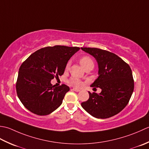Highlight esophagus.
I'll list each match as a JSON object with an SVG mask.
<instances>
[{"mask_svg":"<svg viewBox=\"0 0 149 149\" xmlns=\"http://www.w3.org/2000/svg\"><path fill=\"white\" fill-rule=\"evenodd\" d=\"M72 90L74 91H76V92H79V91H80V90L79 89H77V88H73V89H72Z\"/></svg>","mask_w":149,"mask_h":149,"instance_id":"obj_1","label":"esophagus"}]
</instances>
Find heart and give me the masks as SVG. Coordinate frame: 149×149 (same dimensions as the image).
I'll return each instance as SVG.
<instances>
[{
	"instance_id": "1",
	"label": "heart",
	"mask_w": 149,
	"mask_h": 149,
	"mask_svg": "<svg viewBox=\"0 0 149 149\" xmlns=\"http://www.w3.org/2000/svg\"><path fill=\"white\" fill-rule=\"evenodd\" d=\"M80 63L81 65L82 66L84 69L89 65L94 66L93 60L89 56H84L83 57H81L80 59ZM69 67H70V62H68L67 63L65 69H68L69 68ZM69 83L72 85V86H74L76 87H80L81 86V85H82V82H81L78 78H71L70 80H69Z\"/></svg>"
}]
</instances>
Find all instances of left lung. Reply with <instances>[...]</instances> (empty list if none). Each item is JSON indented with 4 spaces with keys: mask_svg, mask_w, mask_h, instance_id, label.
I'll return each mask as SVG.
<instances>
[{
    "mask_svg": "<svg viewBox=\"0 0 149 149\" xmlns=\"http://www.w3.org/2000/svg\"><path fill=\"white\" fill-rule=\"evenodd\" d=\"M96 59L98 77L91 85L99 94H89V98L81 104L93 117L105 119L121 112L128 104L134 91V80L130 66L116 54L98 48L81 47Z\"/></svg>",
    "mask_w": 149,
    "mask_h": 149,
    "instance_id": "obj_1",
    "label": "left lung"
}]
</instances>
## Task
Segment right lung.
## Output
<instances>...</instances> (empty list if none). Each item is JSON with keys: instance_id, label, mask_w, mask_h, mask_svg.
I'll return each mask as SVG.
<instances>
[{"instance_id": "right-lung-1", "label": "right lung", "mask_w": 149, "mask_h": 149, "mask_svg": "<svg viewBox=\"0 0 149 149\" xmlns=\"http://www.w3.org/2000/svg\"><path fill=\"white\" fill-rule=\"evenodd\" d=\"M78 47L54 45L37 50L20 65L16 84L17 96L31 113L49 114L61 105L69 87L53 86L51 81L65 71L69 60L79 51Z\"/></svg>"}]
</instances>
